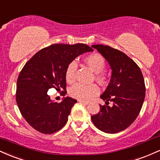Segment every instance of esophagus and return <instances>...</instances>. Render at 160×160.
<instances>
[{"mask_svg": "<svg viewBox=\"0 0 160 160\" xmlns=\"http://www.w3.org/2000/svg\"><path fill=\"white\" fill-rule=\"evenodd\" d=\"M78 102H80V103H82V104H89V102H86V101H83V100H78Z\"/></svg>", "mask_w": 160, "mask_h": 160, "instance_id": "esophagus-1", "label": "esophagus"}]
</instances>
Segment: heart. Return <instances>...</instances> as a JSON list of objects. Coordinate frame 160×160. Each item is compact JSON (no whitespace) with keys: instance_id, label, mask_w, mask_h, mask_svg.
Masks as SVG:
<instances>
[{"instance_id":"heart-1","label":"heart","mask_w":160,"mask_h":160,"mask_svg":"<svg viewBox=\"0 0 160 160\" xmlns=\"http://www.w3.org/2000/svg\"><path fill=\"white\" fill-rule=\"evenodd\" d=\"M86 64L89 66L93 72L95 73V80L101 84L107 82V77L103 72L106 63L104 58L98 53L89 55L84 59ZM78 69V64L75 61L71 62L68 65L65 71V80L68 83H73L76 80V72ZM98 86L95 84L83 85V84H75L70 89L69 94L71 97L80 100H89L99 93Z\"/></svg>"}]
</instances>
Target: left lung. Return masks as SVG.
I'll return each instance as SVG.
<instances>
[{"instance_id":"left-lung-1","label":"left lung","mask_w":160,"mask_h":160,"mask_svg":"<svg viewBox=\"0 0 160 160\" xmlns=\"http://www.w3.org/2000/svg\"><path fill=\"white\" fill-rule=\"evenodd\" d=\"M92 47L111 66L110 83L100 97L106 102H113V106L100 104V111L91 119L104 132H119L128 128L140 113L145 98L143 74L137 64L118 49L102 44Z\"/></svg>"}]
</instances>
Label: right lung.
Wrapping results in <instances>:
<instances>
[{
	"instance_id": "add662e5",
	"label": "right lung",
	"mask_w": 160,
	"mask_h": 160,
	"mask_svg": "<svg viewBox=\"0 0 160 160\" xmlns=\"http://www.w3.org/2000/svg\"><path fill=\"white\" fill-rule=\"evenodd\" d=\"M92 51L83 43H56L42 49L26 62L18 78L16 99L22 115L32 128L52 134L66 124L77 100L66 97L58 103L51 100L47 92L55 87L65 94L68 65L80 55Z\"/></svg>"
}]
</instances>
